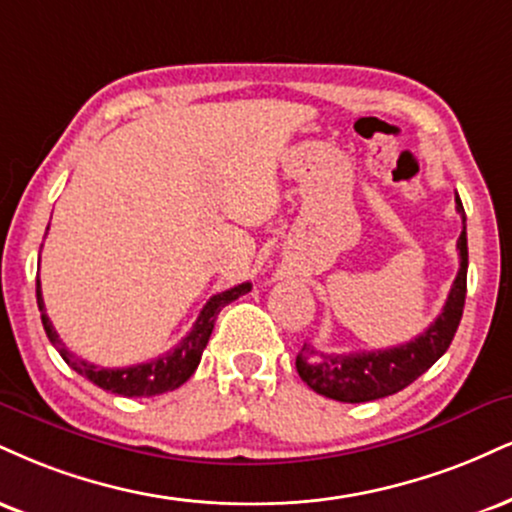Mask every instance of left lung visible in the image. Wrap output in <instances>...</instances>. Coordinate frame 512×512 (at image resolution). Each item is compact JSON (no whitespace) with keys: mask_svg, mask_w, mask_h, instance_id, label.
<instances>
[{"mask_svg":"<svg viewBox=\"0 0 512 512\" xmlns=\"http://www.w3.org/2000/svg\"><path fill=\"white\" fill-rule=\"evenodd\" d=\"M460 217L465 224V209L460 197L455 195ZM460 269L455 276L451 293L441 315L429 324V329L403 346L386 350H362V353H322L315 346H303L295 357V369L300 379L317 391L319 396L341 403H367L393 396L403 391L417 377H422L429 367L451 346L460 317H463L467 293V233L458 238Z\"/></svg>","mask_w":512,"mask_h":512,"instance_id":"1","label":"left lung"}]
</instances>
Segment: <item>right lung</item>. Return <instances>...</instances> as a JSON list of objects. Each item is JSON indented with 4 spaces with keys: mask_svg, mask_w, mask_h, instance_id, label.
Wrapping results in <instances>:
<instances>
[{
    "mask_svg": "<svg viewBox=\"0 0 512 512\" xmlns=\"http://www.w3.org/2000/svg\"><path fill=\"white\" fill-rule=\"evenodd\" d=\"M250 288H252L250 283H238V286L229 288V291L212 295V298L207 300V305L200 310V317L195 319L190 334L183 338L176 348H171L166 355H159L157 360L143 362V365H135V367H121V369L90 365V362L80 360V357L73 355L71 350L59 341V334L54 331L52 322H49L45 303H42L40 279H38V288H35V293H38V307L42 315V326H45V334L73 372H78L80 377L90 379L92 384L100 386L104 391L116 393V396L150 398V396H159V393L174 391L193 377L197 365H200L202 350L207 348L209 336H212L214 322H217L221 307L233 303V300L240 298V295L248 293Z\"/></svg>",
    "mask_w": 512,
    "mask_h": 512,
    "instance_id": "obj_1",
    "label": "right lung"
}]
</instances>
